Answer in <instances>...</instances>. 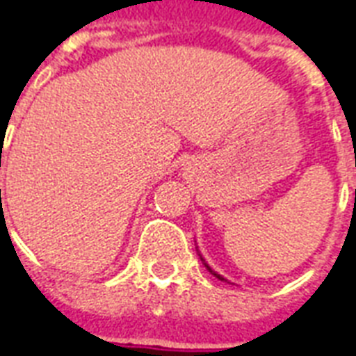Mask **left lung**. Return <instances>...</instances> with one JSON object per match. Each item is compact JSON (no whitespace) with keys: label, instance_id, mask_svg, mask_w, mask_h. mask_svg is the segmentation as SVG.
Returning a JSON list of instances; mask_svg holds the SVG:
<instances>
[{"label":"left lung","instance_id":"8db88e82","mask_svg":"<svg viewBox=\"0 0 356 356\" xmlns=\"http://www.w3.org/2000/svg\"><path fill=\"white\" fill-rule=\"evenodd\" d=\"M198 255H200V254H198ZM200 261H202V263H204V267L208 268V270H209V273H211V275H213V276H217V278H219V280H225L223 276H221V275H217L216 270H211V267H209L208 263H206V259H204V257H202V255H200Z\"/></svg>","mask_w":356,"mask_h":356}]
</instances>
